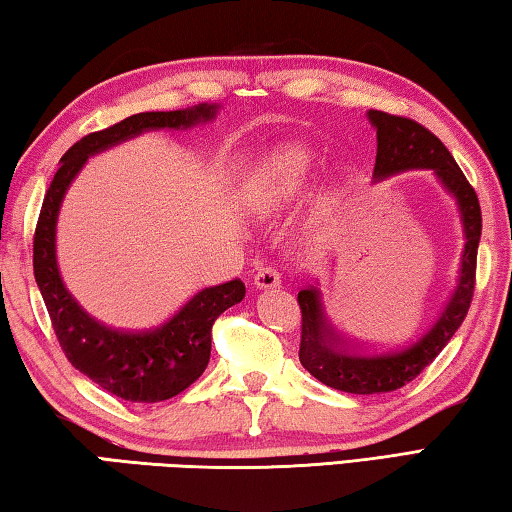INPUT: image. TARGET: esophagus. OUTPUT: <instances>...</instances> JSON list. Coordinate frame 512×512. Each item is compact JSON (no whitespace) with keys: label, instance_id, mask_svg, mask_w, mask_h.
Segmentation results:
<instances>
[{"label":"esophagus","instance_id":"34e87169","mask_svg":"<svg viewBox=\"0 0 512 512\" xmlns=\"http://www.w3.org/2000/svg\"><path fill=\"white\" fill-rule=\"evenodd\" d=\"M280 284H282V277H280V273L275 271L273 266H264V268H259V271L255 273V287L259 291L280 289Z\"/></svg>","mask_w":512,"mask_h":512}]
</instances>
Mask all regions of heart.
<instances>
[{"label": "heart", "instance_id": "heart-1", "mask_svg": "<svg viewBox=\"0 0 512 512\" xmlns=\"http://www.w3.org/2000/svg\"><path fill=\"white\" fill-rule=\"evenodd\" d=\"M314 176V155L302 146H284L250 173L244 189V210L268 216L284 210L305 192ZM334 194H320L309 214V228H320L334 210Z\"/></svg>", "mask_w": 512, "mask_h": 512}]
</instances>
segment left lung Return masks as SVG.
Masks as SVG:
<instances>
[{"instance_id":"8db88e82","label":"left lung","mask_w":512,"mask_h":512,"mask_svg":"<svg viewBox=\"0 0 512 512\" xmlns=\"http://www.w3.org/2000/svg\"><path fill=\"white\" fill-rule=\"evenodd\" d=\"M366 117L377 133V160L372 180L400 176L406 171H431L440 187L454 198L463 228V255L456 284L438 318L413 341L384 352H363L339 339L325 314L323 291L307 287L298 293L302 311L300 363L325 386L352 395L391 393L409 384L438 357L467 316L474 293L476 250L481 239V207L474 189L458 169L447 146L418 121L368 110Z\"/></svg>"}]
</instances>
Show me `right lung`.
I'll use <instances>...</instances> for the list:
<instances>
[{"mask_svg":"<svg viewBox=\"0 0 512 512\" xmlns=\"http://www.w3.org/2000/svg\"><path fill=\"white\" fill-rule=\"evenodd\" d=\"M219 110V103H198L183 110L140 112L83 137L60 158V169L42 203L33 239V273L60 348L76 370L126 402H162L192 386L210 363L214 320L244 300L246 287L241 280L205 287L149 329L110 327L90 316L65 287L56 250L60 207L94 155L151 131H189L212 124Z\"/></svg>","mask_w":512,"mask_h":512,"instance_id":"obj_1","label":"right lung"}]
</instances>
